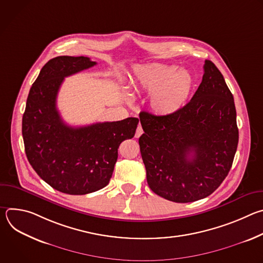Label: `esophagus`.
<instances>
[{
    "label": "esophagus",
    "mask_w": 263,
    "mask_h": 263,
    "mask_svg": "<svg viewBox=\"0 0 263 263\" xmlns=\"http://www.w3.org/2000/svg\"><path fill=\"white\" fill-rule=\"evenodd\" d=\"M142 133H143V130H142L141 126H140V125H138V127H137V129H136V132H135V137H137V138H138Z\"/></svg>",
    "instance_id": "1"
}]
</instances>
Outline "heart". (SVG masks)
Listing matches in <instances>:
<instances>
[{"mask_svg":"<svg viewBox=\"0 0 263 263\" xmlns=\"http://www.w3.org/2000/svg\"><path fill=\"white\" fill-rule=\"evenodd\" d=\"M131 87L137 92L149 95V106L159 116H172L189 101L195 80L186 69L164 63L137 66L130 77Z\"/></svg>","mask_w":263,"mask_h":263,"instance_id":"b5f03b06","label":"heart"}]
</instances>
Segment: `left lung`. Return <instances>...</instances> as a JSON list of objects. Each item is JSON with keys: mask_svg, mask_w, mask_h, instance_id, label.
I'll list each match as a JSON object with an SVG mask.
<instances>
[{"mask_svg": "<svg viewBox=\"0 0 263 263\" xmlns=\"http://www.w3.org/2000/svg\"><path fill=\"white\" fill-rule=\"evenodd\" d=\"M139 137L147 184L156 195L190 203L211 195L227 177L238 128L233 96L221 72L205 60L202 82L177 114L140 112Z\"/></svg>", "mask_w": 263, "mask_h": 263, "instance_id": "8db88e82", "label": "left lung"}]
</instances>
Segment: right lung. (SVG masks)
Returning <instances> with one entry per match:
<instances>
[{
	"mask_svg": "<svg viewBox=\"0 0 263 263\" xmlns=\"http://www.w3.org/2000/svg\"><path fill=\"white\" fill-rule=\"evenodd\" d=\"M88 57L58 56L49 60L33 83L23 116L25 152L33 170L54 190L86 195L105 187L118 160L122 141L135 134L138 119L66 125L57 110L65 77L96 65Z\"/></svg>",
	"mask_w": 263,
	"mask_h": 263,
	"instance_id": "1",
	"label": "right lung"
}]
</instances>
